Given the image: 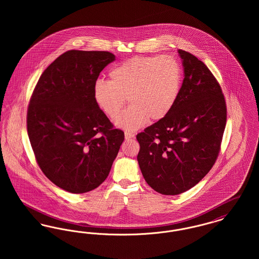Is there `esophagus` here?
Wrapping results in <instances>:
<instances>
[{"label":"esophagus","instance_id":"esophagus-1","mask_svg":"<svg viewBox=\"0 0 259 259\" xmlns=\"http://www.w3.org/2000/svg\"><path fill=\"white\" fill-rule=\"evenodd\" d=\"M124 135H125V139H126V140L132 139V138H134V137H135V135H134L133 133H130V132H127V131L125 132V134H124Z\"/></svg>","mask_w":259,"mask_h":259}]
</instances>
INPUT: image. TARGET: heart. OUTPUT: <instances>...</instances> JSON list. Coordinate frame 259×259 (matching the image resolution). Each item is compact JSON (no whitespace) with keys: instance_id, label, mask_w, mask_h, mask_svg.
Masks as SVG:
<instances>
[{"instance_id":"heart-1","label":"heart","mask_w":259,"mask_h":259,"mask_svg":"<svg viewBox=\"0 0 259 259\" xmlns=\"http://www.w3.org/2000/svg\"><path fill=\"white\" fill-rule=\"evenodd\" d=\"M109 78L95 82L94 100L101 111L115 119L127 98L131 106L116 125L134 131L147 120L158 121L171 111L181 91L183 70L172 55L135 56L111 69Z\"/></svg>"}]
</instances>
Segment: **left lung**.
I'll use <instances>...</instances> for the list:
<instances>
[{
	"label": "left lung",
	"mask_w": 259,
	"mask_h": 259,
	"mask_svg": "<svg viewBox=\"0 0 259 259\" xmlns=\"http://www.w3.org/2000/svg\"><path fill=\"white\" fill-rule=\"evenodd\" d=\"M185 78L171 111L137 135L139 166L164 195L187 191L209 172L221 151L227 119L222 87L208 67L179 50Z\"/></svg>",
	"instance_id": "1"
}]
</instances>
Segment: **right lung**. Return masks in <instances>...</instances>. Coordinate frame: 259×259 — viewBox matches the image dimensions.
Returning a JSON list of instances; mask_svg holds the SVG:
<instances>
[{
  "instance_id": "add662e5",
  "label": "right lung",
  "mask_w": 259,
  "mask_h": 259,
  "mask_svg": "<svg viewBox=\"0 0 259 259\" xmlns=\"http://www.w3.org/2000/svg\"><path fill=\"white\" fill-rule=\"evenodd\" d=\"M114 60L109 51H66L39 76L30 99L27 131L37 165L68 192L98 187L124 141L93 96L99 74Z\"/></svg>"
}]
</instances>
